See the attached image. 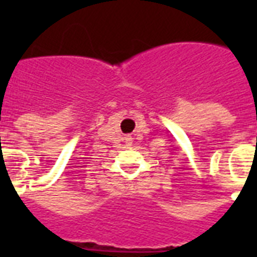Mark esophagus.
<instances>
[{
	"mask_svg": "<svg viewBox=\"0 0 257 257\" xmlns=\"http://www.w3.org/2000/svg\"><path fill=\"white\" fill-rule=\"evenodd\" d=\"M125 140H126V144H128V145L132 144V137H131V136H126V139H125Z\"/></svg>",
	"mask_w": 257,
	"mask_h": 257,
	"instance_id": "obj_1",
	"label": "esophagus"
}]
</instances>
